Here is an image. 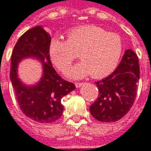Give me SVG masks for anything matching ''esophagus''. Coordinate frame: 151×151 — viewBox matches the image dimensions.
Segmentation results:
<instances>
[{
  "instance_id": "esophagus-1",
  "label": "esophagus",
  "mask_w": 151,
  "mask_h": 151,
  "mask_svg": "<svg viewBox=\"0 0 151 151\" xmlns=\"http://www.w3.org/2000/svg\"><path fill=\"white\" fill-rule=\"evenodd\" d=\"M82 85H83V83H81V82H76V83H75V86H76V88H80Z\"/></svg>"
}]
</instances>
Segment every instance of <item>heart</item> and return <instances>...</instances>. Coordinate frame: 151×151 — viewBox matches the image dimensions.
Here are the masks:
<instances>
[{
    "label": "heart",
    "mask_w": 151,
    "mask_h": 151,
    "mask_svg": "<svg viewBox=\"0 0 151 151\" xmlns=\"http://www.w3.org/2000/svg\"><path fill=\"white\" fill-rule=\"evenodd\" d=\"M123 51L119 34L109 33L99 26L85 25L66 33V40L54 38L49 44L52 62L65 73L74 60L81 62L68 70L67 76L79 79L91 74L93 78L104 77L118 65Z\"/></svg>",
    "instance_id": "obj_1"
}]
</instances>
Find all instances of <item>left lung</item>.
<instances>
[{
    "label": "left lung",
    "mask_w": 151,
    "mask_h": 151,
    "mask_svg": "<svg viewBox=\"0 0 151 151\" xmlns=\"http://www.w3.org/2000/svg\"><path fill=\"white\" fill-rule=\"evenodd\" d=\"M139 79L138 57L132 50H126L117 69L109 76L95 82L99 96L89 108L91 115L103 122H113L122 118L136 99Z\"/></svg>",
    "instance_id": "1"
}]
</instances>
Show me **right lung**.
Masks as SVG:
<instances>
[{
	"instance_id": "right-lung-1",
	"label": "right lung",
	"mask_w": 151,
	"mask_h": 151,
	"mask_svg": "<svg viewBox=\"0 0 151 151\" xmlns=\"http://www.w3.org/2000/svg\"><path fill=\"white\" fill-rule=\"evenodd\" d=\"M51 36L42 26L27 30L14 45L11 55L10 77L23 113L30 119L50 123L62 117L61 99L76 89L73 83L62 79L50 60ZM25 57H34L43 62L44 75L36 86H26L17 76L18 63Z\"/></svg>"
}]
</instances>
